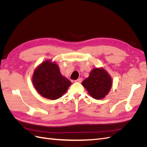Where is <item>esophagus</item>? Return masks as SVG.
Here are the masks:
<instances>
[{
    "label": "esophagus",
    "instance_id": "obj_1",
    "mask_svg": "<svg viewBox=\"0 0 147 147\" xmlns=\"http://www.w3.org/2000/svg\"><path fill=\"white\" fill-rule=\"evenodd\" d=\"M83 81V78H79L78 79L76 80H75V82H78V83H81Z\"/></svg>",
    "mask_w": 147,
    "mask_h": 147
}]
</instances>
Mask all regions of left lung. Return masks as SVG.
<instances>
[{
	"instance_id": "8db88e82",
	"label": "left lung",
	"mask_w": 147,
	"mask_h": 147,
	"mask_svg": "<svg viewBox=\"0 0 147 147\" xmlns=\"http://www.w3.org/2000/svg\"><path fill=\"white\" fill-rule=\"evenodd\" d=\"M90 94L96 99H101L108 94L112 87V80L104 69L96 68L88 78L82 82Z\"/></svg>"
}]
</instances>
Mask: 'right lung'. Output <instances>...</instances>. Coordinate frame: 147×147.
<instances>
[{
	"instance_id": "right-lung-1",
	"label": "right lung",
	"mask_w": 147,
	"mask_h": 147,
	"mask_svg": "<svg viewBox=\"0 0 147 147\" xmlns=\"http://www.w3.org/2000/svg\"><path fill=\"white\" fill-rule=\"evenodd\" d=\"M32 81L39 94L51 100L59 99L71 84L70 81L61 75L57 65L49 61L35 70Z\"/></svg>"
}]
</instances>
